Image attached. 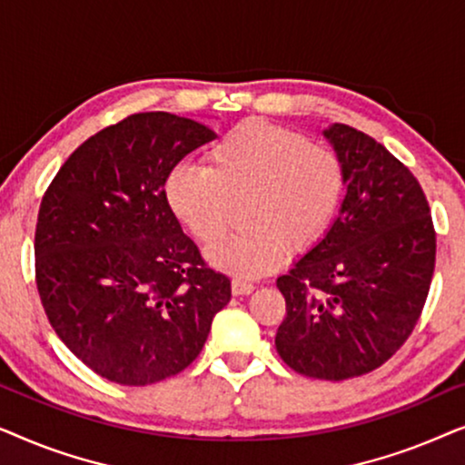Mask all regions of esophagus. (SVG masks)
<instances>
[{
  "label": "esophagus",
  "instance_id": "esophagus-1",
  "mask_svg": "<svg viewBox=\"0 0 465 465\" xmlns=\"http://www.w3.org/2000/svg\"><path fill=\"white\" fill-rule=\"evenodd\" d=\"M253 292V283L245 282V279H232V294L234 296H247Z\"/></svg>",
  "mask_w": 465,
  "mask_h": 465
}]
</instances>
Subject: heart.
<instances>
[{"label": "heart", "mask_w": 465, "mask_h": 465, "mask_svg": "<svg viewBox=\"0 0 465 465\" xmlns=\"http://www.w3.org/2000/svg\"><path fill=\"white\" fill-rule=\"evenodd\" d=\"M342 194L345 167L332 148L260 118L226 131L209 148L207 167L180 163L164 182L171 212L203 243L226 232L232 203L245 199V231L207 250L209 262L237 277L277 269L290 245H313Z\"/></svg>", "instance_id": "1"}]
</instances>
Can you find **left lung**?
Here are the masks:
<instances>
[{"label":"left lung","mask_w":465,"mask_h":465,"mask_svg":"<svg viewBox=\"0 0 465 465\" xmlns=\"http://www.w3.org/2000/svg\"><path fill=\"white\" fill-rule=\"evenodd\" d=\"M345 167L326 234L277 277L285 317L275 347L304 377L342 381L385 364L421 315L436 262L430 205L385 145L347 124L322 131Z\"/></svg>","instance_id":"obj_1"}]
</instances>
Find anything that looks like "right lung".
I'll list each match as a JSON object with an SVG mask.
<instances>
[{"label": "right lung", "instance_id": "obj_1", "mask_svg": "<svg viewBox=\"0 0 465 465\" xmlns=\"http://www.w3.org/2000/svg\"><path fill=\"white\" fill-rule=\"evenodd\" d=\"M213 137L196 120L133 114L86 139L44 194L35 282L75 358L120 385L193 364L231 282L203 262L164 199L169 171Z\"/></svg>", "mask_w": 465, "mask_h": 465}]
</instances>
